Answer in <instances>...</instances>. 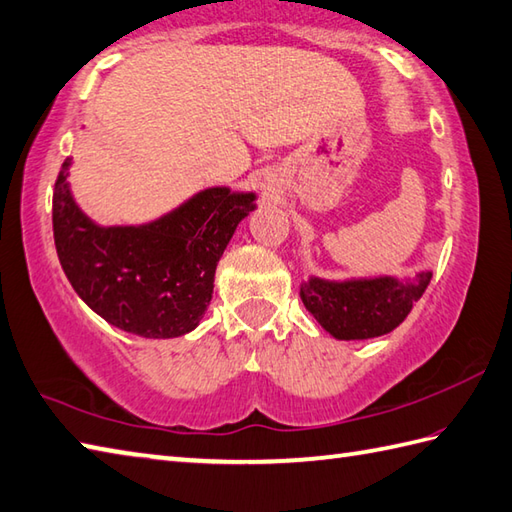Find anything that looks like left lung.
<instances>
[{
  "mask_svg": "<svg viewBox=\"0 0 512 512\" xmlns=\"http://www.w3.org/2000/svg\"><path fill=\"white\" fill-rule=\"evenodd\" d=\"M433 273L424 270L410 282L395 277L324 282L313 277L302 284V302L308 313L337 339H370L395 330L424 295Z\"/></svg>",
  "mask_w": 512,
  "mask_h": 512,
  "instance_id": "obj_1",
  "label": "left lung"
}]
</instances>
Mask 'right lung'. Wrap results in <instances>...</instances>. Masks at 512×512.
<instances>
[{
	"instance_id": "1",
	"label": "right lung",
	"mask_w": 512,
	"mask_h": 512,
	"mask_svg": "<svg viewBox=\"0 0 512 512\" xmlns=\"http://www.w3.org/2000/svg\"><path fill=\"white\" fill-rule=\"evenodd\" d=\"M70 157L53 193V235L70 286L108 324L139 337L190 333L213 297L217 262L253 193L208 188L148 226L102 228L70 197Z\"/></svg>"
}]
</instances>
